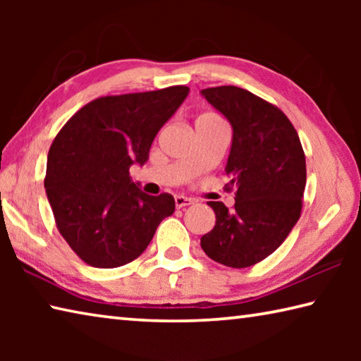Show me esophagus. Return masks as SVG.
I'll return each mask as SVG.
<instances>
[{
  "label": "esophagus",
  "instance_id": "obj_1",
  "mask_svg": "<svg viewBox=\"0 0 361 361\" xmlns=\"http://www.w3.org/2000/svg\"><path fill=\"white\" fill-rule=\"evenodd\" d=\"M191 204H194V199H191V197H185V195H176L175 197L176 209H183V207L191 205Z\"/></svg>",
  "mask_w": 361,
  "mask_h": 361
}]
</instances>
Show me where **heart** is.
I'll return each mask as SVG.
<instances>
[{
	"mask_svg": "<svg viewBox=\"0 0 361 361\" xmlns=\"http://www.w3.org/2000/svg\"><path fill=\"white\" fill-rule=\"evenodd\" d=\"M199 119H216V116L215 114H204V116H200Z\"/></svg>",
	"mask_w": 361,
	"mask_h": 361,
	"instance_id": "b5f03b06",
	"label": "heart"
}]
</instances>
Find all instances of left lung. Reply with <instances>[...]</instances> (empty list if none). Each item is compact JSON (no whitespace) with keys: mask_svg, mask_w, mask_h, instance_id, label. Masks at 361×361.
I'll return each instance as SVG.
<instances>
[{"mask_svg":"<svg viewBox=\"0 0 361 361\" xmlns=\"http://www.w3.org/2000/svg\"><path fill=\"white\" fill-rule=\"evenodd\" d=\"M207 102L232 126L226 166L235 204L209 202L215 228L200 239L213 261L243 269L266 259L282 245L301 216L305 156L301 140L282 109L235 85L202 90Z\"/></svg>","mask_w":361,"mask_h":361,"instance_id":"left-lung-1","label":"left lung"}]
</instances>
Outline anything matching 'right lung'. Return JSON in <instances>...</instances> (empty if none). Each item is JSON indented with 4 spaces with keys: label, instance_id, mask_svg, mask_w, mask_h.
Here are the masks:
<instances>
[{
    "label": "right lung",
    "instance_id": "right-lung-1",
    "mask_svg": "<svg viewBox=\"0 0 361 361\" xmlns=\"http://www.w3.org/2000/svg\"><path fill=\"white\" fill-rule=\"evenodd\" d=\"M189 87L99 97L66 121L47 154L44 188L56 226L85 264L111 269L137 259L159 223L175 212L172 194L148 195L132 183L161 127Z\"/></svg>",
    "mask_w": 361,
    "mask_h": 361
}]
</instances>
